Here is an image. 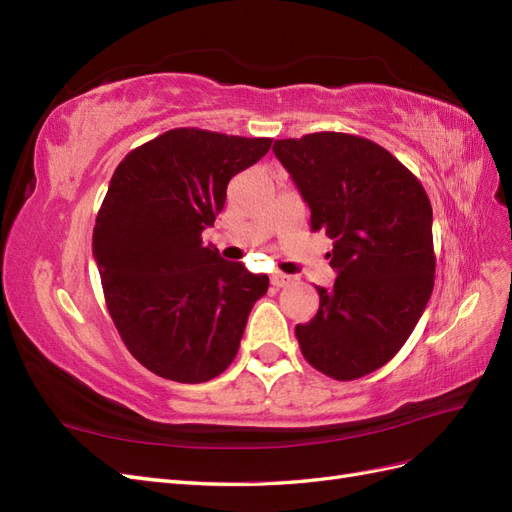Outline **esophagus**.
<instances>
[{
    "label": "esophagus",
    "mask_w": 512,
    "mask_h": 512,
    "mask_svg": "<svg viewBox=\"0 0 512 512\" xmlns=\"http://www.w3.org/2000/svg\"><path fill=\"white\" fill-rule=\"evenodd\" d=\"M271 284L275 288H284V286L290 284V275H286V273H273L271 275Z\"/></svg>",
    "instance_id": "obj_1"
}]
</instances>
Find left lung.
<instances>
[{"label":"left lung","mask_w":512,"mask_h":512,"mask_svg":"<svg viewBox=\"0 0 512 512\" xmlns=\"http://www.w3.org/2000/svg\"><path fill=\"white\" fill-rule=\"evenodd\" d=\"M273 151L312 211V230L333 239L331 288L316 286L318 314L297 324L305 361L333 380L389 363L423 316L436 254L423 183L363 136L314 132Z\"/></svg>","instance_id":"1"}]
</instances>
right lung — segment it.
<instances>
[{
    "label": "right lung",
    "mask_w": 512,
    "mask_h": 512,
    "mask_svg": "<svg viewBox=\"0 0 512 512\" xmlns=\"http://www.w3.org/2000/svg\"><path fill=\"white\" fill-rule=\"evenodd\" d=\"M271 141L175 128L115 168L94 226V258L123 344L160 378L198 384L220 376L267 294V275L224 260L200 235L224 209L228 181Z\"/></svg>",
    "instance_id": "right-lung-1"
}]
</instances>
